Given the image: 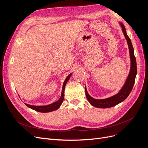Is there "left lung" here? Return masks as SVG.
<instances>
[{
	"label": "left lung",
	"instance_id": "8db88e82",
	"mask_svg": "<svg viewBox=\"0 0 148 148\" xmlns=\"http://www.w3.org/2000/svg\"><path fill=\"white\" fill-rule=\"evenodd\" d=\"M120 25L122 26L124 36L125 38H126L128 44V47L130 50V59H131L130 71L129 75L127 78L126 82H125V85L122 88V89H121L120 91L117 94V95H116L111 97L107 98V99H94V98L91 97L88 95L86 88H85V94H86V96L88 101L92 106H93L94 107H98V108H109V107H114L119 104V103L123 102L125 99H127V97L129 96L130 93L131 92L132 90L134 84H135V78L137 73V66H136V58L135 55H134V49L132 44L131 40L127 34L126 29H125L124 25L122 23H120Z\"/></svg>",
	"mask_w": 148,
	"mask_h": 148
}]
</instances>
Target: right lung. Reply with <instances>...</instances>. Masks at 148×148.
<instances>
[{"label": "right lung", "mask_w": 148, "mask_h": 148, "mask_svg": "<svg viewBox=\"0 0 148 148\" xmlns=\"http://www.w3.org/2000/svg\"><path fill=\"white\" fill-rule=\"evenodd\" d=\"M71 74H70L68 77H66V78L65 79V82L63 84V88H62V95L60 99L58 100L57 101L52 103V104H50V105H47V106H31V105H29L27 104H25V105L26 106H28L29 108L32 109L36 111L39 112H52L53 110H56L57 109H58L60 107V106H61L62 102L64 101V90H65V86L67 83V82L69 81V79L70 77Z\"/></svg>", "instance_id": "obj_1"}]
</instances>
